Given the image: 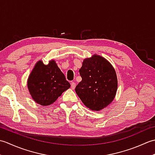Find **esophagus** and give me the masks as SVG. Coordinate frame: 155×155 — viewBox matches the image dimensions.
I'll return each instance as SVG.
<instances>
[{
    "instance_id": "1",
    "label": "esophagus",
    "mask_w": 155,
    "mask_h": 155,
    "mask_svg": "<svg viewBox=\"0 0 155 155\" xmlns=\"http://www.w3.org/2000/svg\"><path fill=\"white\" fill-rule=\"evenodd\" d=\"M75 87H76V83L73 81H71V88L72 89H74Z\"/></svg>"
}]
</instances>
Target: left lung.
<instances>
[{
	"mask_svg": "<svg viewBox=\"0 0 155 155\" xmlns=\"http://www.w3.org/2000/svg\"><path fill=\"white\" fill-rule=\"evenodd\" d=\"M82 81L75 91L85 106L93 110L107 107L117 90L116 72L109 62L101 56L84 59L79 70Z\"/></svg>",
	"mask_w": 155,
	"mask_h": 155,
	"instance_id": "8db88e82",
	"label": "left lung"
}]
</instances>
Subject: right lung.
Segmentation results:
<instances>
[{
    "label": "right lung",
    "mask_w": 155,
    "mask_h": 155,
    "mask_svg": "<svg viewBox=\"0 0 155 155\" xmlns=\"http://www.w3.org/2000/svg\"><path fill=\"white\" fill-rule=\"evenodd\" d=\"M27 85L32 98L42 106L53 103L71 87L54 61L47 65L38 61L29 76Z\"/></svg>",
    "instance_id": "obj_1"
}]
</instances>
